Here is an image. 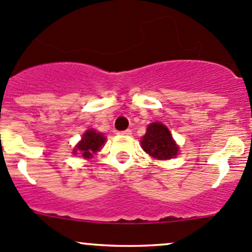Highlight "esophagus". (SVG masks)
I'll return each instance as SVG.
<instances>
[{"label": "esophagus", "mask_w": 252, "mask_h": 252, "mask_svg": "<svg viewBox=\"0 0 252 252\" xmlns=\"http://www.w3.org/2000/svg\"><path fill=\"white\" fill-rule=\"evenodd\" d=\"M121 134L122 135H131V130H130V129H126V130L121 131Z\"/></svg>", "instance_id": "esophagus-1"}]
</instances>
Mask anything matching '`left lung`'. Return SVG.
Returning a JSON list of instances; mask_svg holds the SVG:
<instances>
[{"label": "left lung", "instance_id": "1", "mask_svg": "<svg viewBox=\"0 0 252 252\" xmlns=\"http://www.w3.org/2000/svg\"><path fill=\"white\" fill-rule=\"evenodd\" d=\"M141 147L158 160L172 159L178 154L179 149L167 126L160 122L149 124L145 136L141 139Z\"/></svg>", "mask_w": 252, "mask_h": 252}]
</instances>
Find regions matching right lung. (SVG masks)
<instances>
[{"label": "right lung", "mask_w": 252, "mask_h": 252, "mask_svg": "<svg viewBox=\"0 0 252 252\" xmlns=\"http://www.w3.org/2000/svg\"><path fill=\"white\" fill-rule=\"evenodd\" d=\"M106 141V137L101 132L95 131L94 129H88L82 135L81 141L73 149V154H80L85 159H91L93 154L100 151Z\"/></svg>", "instance_id": "right-lung-1"}]
</instances>
